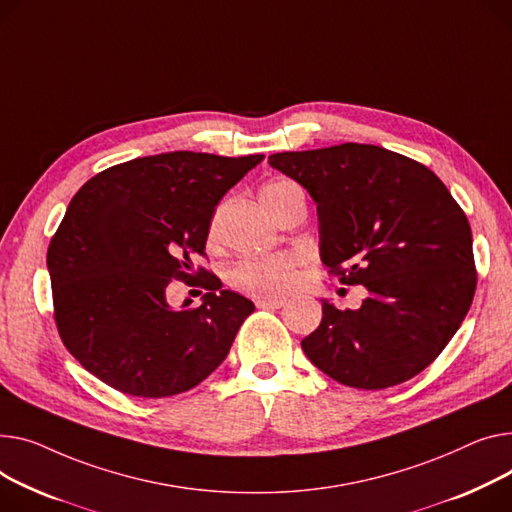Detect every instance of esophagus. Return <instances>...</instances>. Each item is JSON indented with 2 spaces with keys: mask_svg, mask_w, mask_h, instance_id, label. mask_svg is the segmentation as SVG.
<instances>
[{
  "mask_svg": "<svg viewBox=\"0 0 512 512\" xmlns=\"http://www.w3.org/2000/svg\"><path fill=\"white\" fill-rule=\"evenodd\" d=\"M286 304V300L284 298H274V296H263V298H257V309H271V311H274V309H282V306Z\"/></svg>",
  "mask_w": 512,
  "mask_h": 512,
  "instance_id": "34e87169",
  "label": "esophagus"
}]
</instances>
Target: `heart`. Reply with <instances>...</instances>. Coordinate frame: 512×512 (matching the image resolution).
Masks as SVG:
<instances>
[{
  "instance_id": "b5f03b06",
  "label": "heart",
  "mask_w": 512,
  "mask_h": 512,
  "mask_svg": "<svg viewBox=\"0 0 512 512\" xmlns=\"http://www.w3.org/2000/svg\"><path fill=\"white\" fill-rule=\"evenodd\" d=\"M292 189H298L296 185L288 181H274L267 183L259 197L263 208L269 212L274 210L276 203ZM216 222L210 224L208 238L210 243L216 241ZM300 263L302 259L296 253H280L271 257H251L243 259L230 267L228 282L232 288L241 290L251 296H284L290 290L296 288L300 280Z\"/></svg>"
}]
</instances>
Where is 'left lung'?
Returning a JSON list of instances; mask_svg holds the SVG:
<instances>
[{
  "instance_id": "1",
  "label": "left lung",
  "mask_w": 512,
  "mask_h": 512,
  "mask_svg": "<svg viewBox=\"0 0 512 512\" xmlns=\"http://www.w3.org/2000/svg\"><path fill=\"white\" fill-rule=\"evenodd\" d=\"M317 201L321 259L358 311L323 302L300 346L327 377L381 391L420 374L463 323L475 286L471 226L430 168L370 144L271 154Z\"/></svg>"
}]
</instances>
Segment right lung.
<instances>
[{"instance_id":"1","label":"right lung","mask_w":512,"mask_h":512,"mask_svg":"<svg viewBox=\"0 0 512 512\" xmlns=\"http://www.w3.org/2000/svg\"><path fill=\"white\" fill-rule=\"evenodd\" d=\"M265 156L168 152L86 181L53 234L47 267L63 346L96 379L144 399L185 393L222 364L255 304L206 267L220 199ZM173 279L209 292L170 310Z\"/></svg>"}]
</instances>
